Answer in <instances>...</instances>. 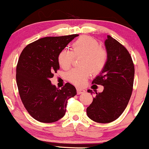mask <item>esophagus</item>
I'll return each mask as SVG.
<instances>
[{"label":"esophagus","mask_w":149,"mask_h":149,"mask_svg":"<svg viewBox=\"0 0 149 149\" xmlns=\"http://www.w3.org/2000/svg\"><path fill=\"white\" fill-rule=\"evenodd\" d=\"M77 93L78 95H80L81 94V93H83L86 92V91H85L84 89H83V88H77Z\"/></svg>","instance_id":"34e87169"}]
</instances>
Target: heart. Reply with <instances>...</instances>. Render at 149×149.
<instances>
[{"mask_svg": "<svg viewBox=\"0 0 149 149\" xmlns=\"http://www.w3.org/2000/svg\"><path fill=\"white\" fill-rule=\"evenodd\" d=\"M81 56L79 61L81 68H75L67 73V79L76 86H83L91 75L103 70L107 61V53L101 48L98 41L85 36L72 45L71 51L62 50L58 55V64L63 69L71 66L73 57Z\"/></svg>", "mask_w": 149, "mask_h": 149, "instance_id": "obj_1", "label": "heart"}]
</instances>
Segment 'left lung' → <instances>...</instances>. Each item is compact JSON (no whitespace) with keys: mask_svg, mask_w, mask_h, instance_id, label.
Masks as SVG:
<instances>
[{"mask_svg":"<svg viewBox=\"0 0 149 149\" xmlns=\"http://www.w3.org/2000/svg\"><path fill=\"white\" fill-rule=\"evenodd\" d=\"M104 46L107 63L92 82L104 86V90L102 93L88 90L95 96L86 109L87 115L98 123L113 122L125 111L132 95L134 77V66L127 49L109 35Z\"/></svg>","mask_w":149,"mask_h":149,"instance_id":"8db88e82","label":"left lung"}]
</instances>
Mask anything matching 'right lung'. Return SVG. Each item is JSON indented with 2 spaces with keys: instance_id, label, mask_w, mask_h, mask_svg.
Returning a JSON list of instances; mask_svg holds the SVG:
<instances>
[{
  "instance_id": "add662e5",
  "label": "right lung",
  "mask_w": 149,
  "mask_h": 149,
  "mask_svg": "<svg viewBox=\"0 0 149 149\" xmlns=\"http://www.w3.org/2000/svg\"><path fill=\"white\" fill-rule=\"evenodd\" d=\"M78 36L41 38L27 45L19 56L16 68L19 96L29 114L39 122L52 123L61 119L68 99L77 93L69 83L58 89L50 78L60 68L58 54Z\"/></svg>"
}]
</instances>
